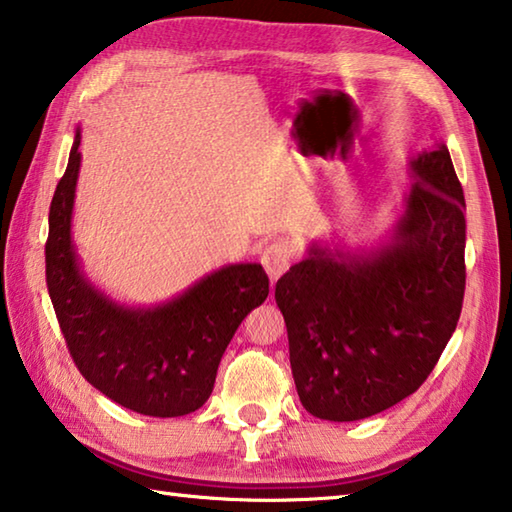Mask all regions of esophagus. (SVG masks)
<instances>
[{
  "label": "esophagus",
  "mask_w": 512,
  "mask_h": 512,
  "mask_svg": "<svg viewBox=\"0 0 512 512\" xmlns=\"http://www.w3.org/2000/svg\"><path fill=\"white\" fill-rule=\"evenodd\" d=\"M291 257H293V250L287 241H273V244H268L264 248L262 266H264L266 275L271 277V282H275L277 277H282L289 271Z\"/></svg>",
  "instance_id": "esophagus-1"
}]
</instances>
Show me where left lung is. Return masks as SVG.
I'll return each mask as SVG.
<instances>
[{"instance_id":"obj_1","label":"left lung","mask_w":512,"mask_h":512,"mask_svg":"<svg viewBox=\"0 0 512 512\" xmlns=\"http://www.w3.org/2000/svg\"><path fill=\"white\" fill-rule=\"evenodd\" d=\"M375 246L311 241L275 284L305 409L354 422L418 391L452 339L465 293V198L436 142Z\"/></svg>"}]
</instances>
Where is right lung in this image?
Segmentation results:
<instances>
[{
	"label": "right lung",
	"instance_id": "obj_1",
	"mask_svg": "<svg viewBox=\"0 0 512 512\" xmlns=\"http://www.w3.org/2000/svg\"><path fill=\"white\" fill-rule=\"evenodd\" d=\"M76 128L65 176L49 207L47 287L69 354L112 402L153 418H178L207 402L225 348L268 296L262 264H228L160 305L112 300L88 280L72 239L81 169Z\"/></svg>",
	"mask_w": 512,
	"mask_h": 512
}]
</instances>
